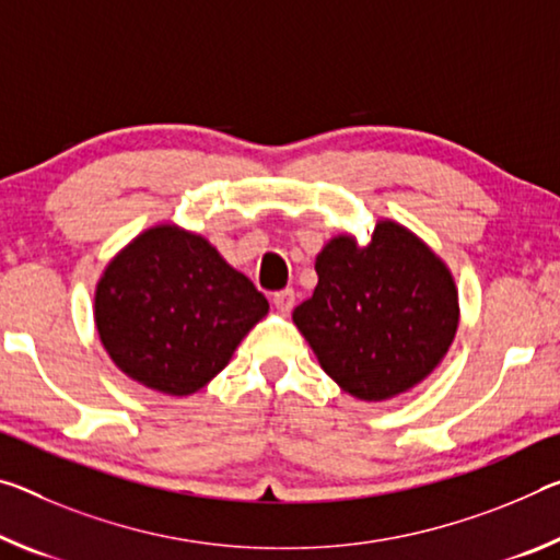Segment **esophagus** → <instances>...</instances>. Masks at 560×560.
<instances>
[{"label":"esophagus","mask_w":560,"mask_h":560,"mask_svg":"<svg viewBox=\"0 0 560 560\" xmlns=\"http://www.w3.org/2000/svg\"><path fill=\"white\" fill-rule=\"evenodd\" d=\"M271 301H273V306H277V312L289 314L296 304V294H294V289H281V291H277V294H273Z\"/></svg>","instance_id":"esophagus-1"}]
</instances>
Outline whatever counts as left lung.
Wrapping results in <instances>:
<instances>
[{
  "instance_id": "1",
  "label": "left lung",
  "mask_w": 560,
  "mask_h": 560,
  "mask_svg": "<svg viewBox=\"0 0 560 560\" xmlns=\"http://www.w3.org/2000/svg\"><path fill=\"white\" fill-rule=\"evenodd\" d=\"M316 273L294 324L326 374L359 401H388L419 386L454 343V273L398 221L378 219L363 246L351 234L328 238Z\"/></svg>"
}]
</instances>
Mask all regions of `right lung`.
Listing matches in <instances>:
<instances>
[{"mask_svg": "<svg viewBox=\"0 0 560 560\" xmlns=\"http://www.w3.org/2000/svg\"><path fill=\"white\" fill-rule=\"evenodd\" d=\"M269 301L201 234L156 224L106 264L94 291L100 341L129 378L191 396L232 361Z\"/></svg>", "mask_w": 560, "mask_h": 560, "instance_id": "1", "label": "right lung"}]
</instances>
